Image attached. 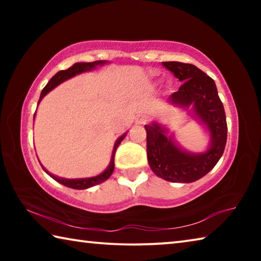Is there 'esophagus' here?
<instances>
[{"label":"esophagus","instance_id":"1","mask_svg":"<svg viewBox=\"0 0 261 261\" xmlns=\"http://www.w3.org/2000/svg\"><path fill=\"white\" fill-rule=\"evenodd\" d=\"M145 121H146V120H144V118H143V120H140V121H138V123H144Z\"/></svg>","mask_w":261,"mask_h":261}]
</instances>
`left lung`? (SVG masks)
<instances>
[{"mask_svg": "<svg viewBox=\"0 0 261 261\" xmlns=\"http://www.w3.org/2000/svg\"><path fill=\"white\" fill-rule=\"evenodd\" d=\"M183 84L169 101L174 105L193 106L197 116L208 127L212 144L208 151L192 154L175 145L158 123L145 125L147 134V159L154 174L169 182L192 183L213 169L222 156L227 143L226 113L215 83L196 65L182 62H162Z\"/></svg>", "mask_w": 261, "mask_h": 261, "instance_id": "obj_1", "label": "left lung"}]
</instances>
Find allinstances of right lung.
Masks as SVG:
<instances>
[{
  "label": "right lung",
  "mask_w": 261,
  "mask_h": 261,
  "mask_svg": "<svg viewBox=\"0 0 261 261\" xmlns=\"http://www.w3.org/2000/svg\"><path fill=\"white\" fill-rule=\"evenodd\" d=\"M106 62L105 61H94V62H91V63H76L73 64L71 68H69L68 70H62V71L57 72L54 77H53L49 82H48L47 85L43 87V90L41 92V95H40V99H39V102H40L41 99L45 96L48 92L51 91L53 88L56 87L59 84H61L62 82L67 81V79L71 78L73 76H76L78 73H82L84 71H87V70H91L95 68L96 65H101V64H105ZM35 115V114H34ZM125 135H123L122 137L117 139L116 144H115L114 149H113V155H112V160H110V165L108 166L107 169H106L102 174H100L98 176H94V177H90V178H74V179H70V178H61V177H57V176L53 175L50 173H48V171L43 168V170L46 171V173L50 176L51 178H54L57 182L65 185V187L68 188H71V189H77V190H84V189H87V188H91V187H94L96 184H100L105 182L106 179H108L110 177V175L113 174L114 171V159H115V153H116V149L118 147V145L121 144V141L124 138Z\"/></svg>",
  "instance_id": "add662e5"
}]
</instances>
